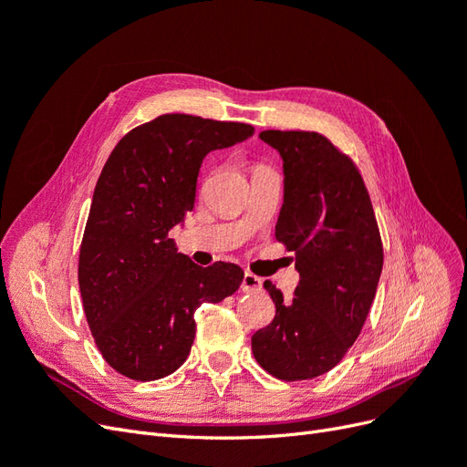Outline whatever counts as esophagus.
Wrapping results in <instances>:
<instances>
[{
	"label": "esophagus",
	"instance_id": "obj_1",
	"mask_svg": "<svg viewBox=\"0 0 467 467\" xmlns=\"http://www.w3.org/2000/svg\"><path fill=\"white\" fill-rule=\"evenodd\" d=\"M242 290L247 292V294H253V292H261L263 290V280L255 275L251 273H245L244 276V282H242Z\"/></svg>",
	"mask_w": 467,
	"mask_h": 467
}]
</instances>
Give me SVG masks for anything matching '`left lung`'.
<instances>
[{
    "instance_id": "left-lung-1",
    "label": "left lung",
    "mask_w": 467,
    "mask_h": 467,
    "mask_svg": "<svg viewBox=\"0 0 467 467\" xmlns=\"http://www.w3.org/2000/svg\"><path fill=\"white\" fill-rule=\"evenodd\" d=\"M285 169L275 235L294 251L300 282L285 300L271 280L275 319L251 337L253 357L278 379H312L343 360L374 302L384 247L364 181L348 155L304 130H263Z\"/></svg>"
}]
</instances>
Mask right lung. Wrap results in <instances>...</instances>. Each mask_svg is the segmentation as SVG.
Segmentation results:
<instances>
[{"mask_svg":"<svg viewBox=\"0 0 467 467\" xmlns=\"http://www.w3.org/2000/svg\"><path fill=\"white\" fill-rule=\"evenodd\" d=\"M244 122L161 115L126 134L97 181L78 280L91 335L110 368L151 381L187 360L194 312L244 280L234 263L194 265L169 237L194 208L196 177L212 150L253 136Z\"/></svg>","mask_w":467,"mask_h":467,"instance_id":"add662e5","label":"right lung"}]
</instances>
